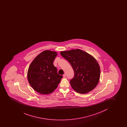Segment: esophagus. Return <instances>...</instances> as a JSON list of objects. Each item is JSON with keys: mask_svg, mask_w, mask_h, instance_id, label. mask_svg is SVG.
Returning a JSON list of instances; mask_svg holds the SVG:
<instances>
[{"mask_svg": "<svg viewBox=\"0 0 127 127\" xmlns=\"http://www.w3.org/2000/svg\"><path fill=\"white\" fill-rule=\"evenodd\" d=\"M63 77H66V74H64L63 75Z\"/></svg>", "mask_w": 127, "mask_h": 127, "instance_id": "esophagus-1", "label": "esophagus"}]
</instances>
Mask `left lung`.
Returning a JSON list of instances; mask_svg holds the SVG:
<instances>
[{"instance_id":"obj_1","label":"left lung","mask_w":127,"mask_h":127,"mask_svg":"<svg viewBox=\"0 0 127 127\" xmlns=\"http://www.w3.org/2000/svg\"><path fill=\"white\" fill-rule=\"evenodd\" d=\"M61 55L72 66L74 76L70 80L72 88L78 93H88L96 87L100 75L99 64L92 55L79 49L62 51Z\"/></svg>"}]
</instances>
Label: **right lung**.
<instances>
[{
  "instance_id": "obj_1",
  "label": "right lung",
  "mask_w": 127,
  "mask_h": 127,
  "mask_svg": "<svg viewBox=\"0 0 127 127\" xmlns=\"http://www.w3.org/2000/svg\"><path fill=\"white\" fill-rule=\"evenodd\" d=\"M58 53L50 50H45L37 55L32 62L28 69V79L33 90L39 94H52L63 77L57 73L53 61Z\"/></svg>"
}]
</instances>
